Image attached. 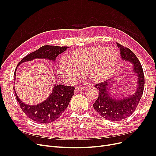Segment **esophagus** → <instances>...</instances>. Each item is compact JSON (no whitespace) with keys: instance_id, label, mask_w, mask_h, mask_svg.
<instances>
[{"instance_id":"34e87169","label":"esophagus","mask_w":156,"mask_h":156,"mask_svg":"<svg viewBox=\"0 0 156 156\" xmlns=\"http://www.w3.org/2000/svg\"><path fill=\"white\" fill-rule=\"evenodd\" d=\"M85 88V87H75V92H78V91H80L81 90H84Z\"/></svg>"}]
</instances>
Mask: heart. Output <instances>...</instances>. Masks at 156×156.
I'll list each match as a JSON object with an SVG mask.
<instances>
[{
  "instance_id": "b5f03b06",
  "label": "heart",
  "mask_w": 156,
  "mask_h": 156,
  "mask_svg": "<svg viewBox=\"0 0 156 156\" xmlns=\"http://www.w3.org/2000/svg\"><path fill=\"white\" fill-rule=\"evenodd\" d=\"M118 62V54L113 48L102 46L80 48L71 53L69 60L61 59L59 70L64 76L73 80L84 69L87 78L94 83H99L111 76Z\"/></svg>"
}]
</instances>
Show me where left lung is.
Masks as SVG:
<instances>
[{
  "label": "left lung",
  "instance_id": "8db88e82",
  "mask_svg": "<svg viewBox=\"0 0 156 156\" xmlns=\"http://www.w3.org/2000/svg\"><path fill=\"white\" fill-rule=\"evenodd\" d=\"M122 59L133 64V72L137 76V90L135 94L121 99H114L109 93V80L96 84L94 87L99 90V97L93 104L94 109L100 115L111 121L124 119L132 115L136 109L143 94L145 79L142 65L135 54L127 47L117 43Z\"/></svg>",
  "mask_w": 156,
  "mask_h": 156
}]
</instances>
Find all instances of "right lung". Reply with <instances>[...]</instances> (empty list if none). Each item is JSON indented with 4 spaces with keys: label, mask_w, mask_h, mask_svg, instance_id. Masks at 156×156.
Returning a JSON list of instances; mask_svg holds the SVG:
<instances>
[{
    "label": "right lung",
    "mask_w": 156,
    "mask_h": 156,
    "mask_svg": "<svg viewBox=\"0 0 156 156\" xmlns=\"http://www.w3.org/2000/svg\"><path fill=\"white\" fill-rule=\"evenodd\" d=\"M68 47L55 45H44L35 52H33L21 59L18 64L16 71L19 66L24 62L34 59H48L55 61L59 54L66 50ZM14 76V79L16 76ZM16 98L20 104V108L24 114L31 119L40 123H50L58 119L67 108L71 97L75 94V87L64 85H55L53 90L47 99L43 102L35 105H29L23 102L16 94L13 87Z\"/></svg>",
    "instance_id": "obj_1"
}]
</instances>
